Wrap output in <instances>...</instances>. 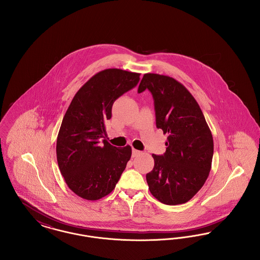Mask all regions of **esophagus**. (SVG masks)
I'll list each match as a JSON object with an SVG mask.
<instances>
[{"label":"esophagus","instance_id":"obj_1","mask_svg":"<svg viewBox=\"0 0 260 260\" xmlns=\"http://www.w3.org/2000/svg\"><path fill=\"white\" fill-rule=\"evenodd\" d=\"M141 154V151H138V150H136V149H133V157L135 158L136 156H138V155H140Z\"/></svg>","mask_w":260,"mask_h":260}]
</instances>
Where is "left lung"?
I'll return each instance as SVG.
<instances>
[{"mask_svg":"<svg viewBox=\"0 0 260 260\" xmlns=\"http://www.w3.org/2000/svg\"><path fill=\"white\" fill-rule=\"evenodd\" d=\"M146 88L154 99L156 125L168 134L166 153L152 155L154 169L146 174L149 190L162 204H184L198 193L210 174L211 132L196 99L175 79L147 73L138 92Z\"/></svg>","mask_w":260,"mask_h":260,"instance_id":"8db88e82","label":"left lung"}]
</instances>
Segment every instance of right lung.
Listing matches in <instances>:
<instances>
[{
	"label": "right lung",
	"mask_w": 260,
	"mask_h": 260,
	"mask_svg": "<svg viewBox=\"0 0 260 260\" xmlns=\"http://www.w3.org/2000/svg\"><path fill=\"white\" fill-rule=\"evenodd\" d=\"M139 76L117 68L100 71L77 91L63 117L57 162L66 184L81 198L95 201L110 194L131 159L129 145L118 148L102 138L114 101L136 87Z\"/></svg>",
	"instance_id": "add662e5"
}]
</instances>
